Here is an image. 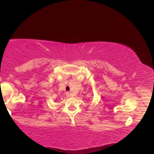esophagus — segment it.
I'll list each match as a JSON object with an SVG mask.
<instances>
[{
  "mask_svg": "<svg viewBox=\"0 0 154 154\" xmlns=\"http://www.w3.org/2000/svg\"><path fill=\"white\" fill-rule=\"evenodd\" d=\"M67 97H70V96H71V94H70V92H67Z\"/></svg>",
  "mask_w": 154,
  "mask_h": 154,
  "instance_id": "obj_1",
  "label": "esophagus"
}]
</instances>
